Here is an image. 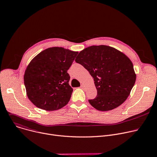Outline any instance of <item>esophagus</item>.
Segmentation results:
<instances>
[{
  "instance_id": "obj_1",
  "label": "esophagus",
  "mask_w": 157,
  "mask_h": 157,
  "mask_svg": "<svg viewBox=\"0 0 157 157\" xmlns=\"http://www.w3.org/2000/svg\"><path fill=\"white\" fill-rule=\"evenodd\" d=\"M81 89H85V87H84V86L83 84H81Z\"/></svg>"
}]
</instances>
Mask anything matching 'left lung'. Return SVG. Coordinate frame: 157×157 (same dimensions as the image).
<instances>
[{"mask_svg": "<svg viewBox=\"0 0 157 157\" xmlns=\"http://www.w3.org/2000/svg\"><path fill=\"white\" fill-rule=\"evenodd\" d=\"M75 61L94 78L98 91L89 102L96 109L108 111L124 103L136 82L131 60L124 53L106 45L91 46L79 52Z\"/></svg>", "mask_w": 157, "mask_h": 157, "instance_id": "8db88e82", "label": "left lung"}]
</instances>
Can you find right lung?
Returning <instances> with one entry per match:
<instances>
[{
  "label": "right lung",
  "mask_w": 157,
  "mask_h": 157,
  "mask_svg": "<svg viewBox=\"0 0 157 157\" xmlns=\"http://www.w3.org/2000/svg\"><path fill=\"white\" fill-rule=\"evenodd\" d=\"M78 53L55 47L44 50L31 60L24 79L27 95L36 107L53 111L68 103L73 89L67 71Z\"/></svg>",
  "instance_id": "add662e5"
}]
</instances>
